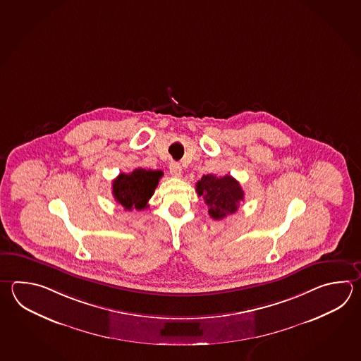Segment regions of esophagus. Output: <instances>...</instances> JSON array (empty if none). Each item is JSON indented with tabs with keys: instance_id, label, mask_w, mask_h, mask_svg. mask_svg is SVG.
I'll return each mask as SVG.
<instances>
[{
	"instance_id": "obj_1",
	"label": "esophagus",
	"mask_w": 361,
	"mask_h": 361,
	"mask_svg": "<svg viewBox=\"0 0 361 361\" xmlns=\"http://www.w3.org/2000/svg\"><path fill=\"white\" fill-rule=\"evenodd\" d=\"M169 173L173 177H181L183 169H181V166L178 163L172 162L169 164Z\"/></svg>"
}]
</instances>
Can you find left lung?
<instances>
[{
  "label": "left lung",
  "instance_id": "8db88e82",
  "mask_svg": "<svg viewBox=\"0 0 361 361\" xmlns=\"http://www.w3.org/2000/svg\"><path fill=\"white\" fill-rule=\"evenodd\" d=\"M195 186L199 197H203L208 206V214L214 220H222L228 214L236 212L239 203L244 199L240 185L230 175H204Z\"/></svg>",
  "mask_w": 361,
  "mask_h": 361
}]
</instances>
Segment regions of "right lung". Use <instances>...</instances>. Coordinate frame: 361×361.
<instances>
[{
	"label": "right lung",
	"instance_id": "add662e5",
	"mask_svg": "<svg viewBox=\"0 0 361 361\" xmlns=\"http://www.w3.org/2000/svg\"><path fill=\"white\" fill-rule=\"evenodd\" d=\"M163 176L162 171L136 169L131 173H119L113 181V197L125 209H145Z\"/></svg>",
	"mask_w": 361,
	"mask_h": 361
}]
</instances>
